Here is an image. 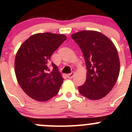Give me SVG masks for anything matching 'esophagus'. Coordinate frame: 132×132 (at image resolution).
<instances>
[{
	"instance_id": "1",
	"label": "esophagus",
	"mask_w": 132,
	"mask_h": 132,
	"mask_svg": "<svg viewBox=\"0 0 132 132\" xmlns=\"http://www.w3.org/2000/svg\"><path fill=\"white\" fill-rule=\"evenodd\" d=\"M74 75H75V72H74V71H72V72H71V73L68 74L67 76H68V78H72L73 77H74Z\"/></svg>"
}]
</instances>
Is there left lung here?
<instances>
[{
    "label": "left lung",
    "instance_id": "8db88e82",
    "mask_svg": "<svg viewBox=\"0 0 132 132\" xmlns=\"http://www.w3.org/2000/svg\"><path fill=\"white\" fill-rule=\"evenodd\" d=\"M78 45L86 61V80L78 87L84 96L99 100L112 89L118 80L120 62L118 50L112 42L102 33L82 30L71 35Z\"/></svg>",
    "mask_w": 132,
    "mask_h": 132
}]
</instances>
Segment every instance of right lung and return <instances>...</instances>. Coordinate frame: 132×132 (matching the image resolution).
Segmentation results:
<instances>
[{"label": "right lung", "mask_w": 132, "mask_h": 132, "mask_svg": "<svg viewBox=\"0 0 132 132\" xmlns=\"http://www.w3.org/2000/svg\"><path fill=\"white\" fill-rule=\"evenodd\" d=\"M67 37L45 32L31 36L21 45L14 60V71L21 88L29 96L39 102L51 99L58 93L63 82L56 65L50 57Z\"/></svg>", "instance_id": "1"}]
</instances>
